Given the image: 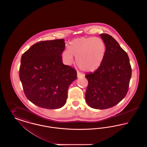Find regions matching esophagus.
<instances>
[{
  "label": "esophagus",
  "instance_id": "obj_1",
  "mask_svg": "<svg viewBox=\"0 0 147 147\" xmlns=\"http://www.w3.org/2000/svg\"><path fill=\"white\" fill-rule=\"evenodd\" d=\"M84 75L83 74H82L79 71L77 72V77L78 78H80V77H84Z\"/></svg>",
  "mask_w": 147,
  "mask_h": 147
}]
</instances>
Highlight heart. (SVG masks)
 Instances as JSON below:
<instances>
[{"instance_id":"heart-1","label":"heart","mask_w":147,"mask_h":147,"mask_svg":"<svg viewBox=\"0 0 147 147\" xmlns=\"http://www.w3.org/2000/svg\"><path fill=\"white\" fill-rule=\"evenodd\" d=\"M106 53L105 42L100 38L82 37L70 42L69 49H64L62 55L66 63L73 62L76 57L78 67L86 72L98 69L103 62Z\"/></svg>"}]
</instances>
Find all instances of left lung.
Instances as JSON below:
<instances>
[{
    "instance_id": "8db88e82",
    "label": "left lung",
    "mask_w": 147,
    "mask_h": 147,
    "mask_svg": "<svg viewBox=\"0 0 147 147\" xmlns=\"http://www.w3.org/2000/svg\"><path fill=\"white\" fill-rule=\"evenodd\" d=\"M106 46L104 60L94 73L85 75L88 85L85 101L90 107L104 110L118 104L126 96L132 75L129 57L111 36L100 35Z\"/></svg>"
}]
</instances>
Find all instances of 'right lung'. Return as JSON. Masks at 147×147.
I'll return each mask as SVG.
<instances>
[{
  "label": "right lung",
  "instance_id": "1",
  "mask_svg": "<svg viewBox=\"0 0 147 147\" xmlns=\"http://www.w3.org/2000/svg\"><path fill=\"white\" fill-rule=\"evenodd\" d=\"M64 39L37 42L21 57L19 77L25 96L34 104L57 109L65 104L77 71L62 62Z\"/></svg>",
  "mask_w": 147,
  "mask_h": 147
}]
</instances>
